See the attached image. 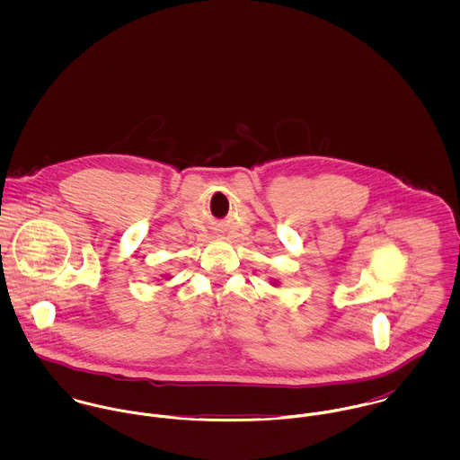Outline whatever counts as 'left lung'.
Here are the masks:
<instances>
[{"instance_id": "8db88e82", "label": "left lung", "mask_w": 460, "mask_h": 460, "mask_svg": "<svg viewBox=\"0 0 460 460\" xmlns=\"http://www.w3.org/2000/svg\"><path fill=\"white\" fill-rule=\"evenodd\" d=\"M274 285H276V283H274Z\"/></svg>"}]
</instances>
